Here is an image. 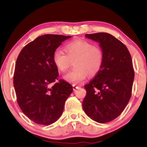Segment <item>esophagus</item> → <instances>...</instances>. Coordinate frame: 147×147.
<instances>
[{"instance_id":"esophagus-1","label":"esophagus","mask_w":147,"mask_h":147,"mask_svg":"<svg viewBox=\"0 0 147 147\" xmlns=\"http://www.w3.org/2000/svg\"><path fill=\"white\" fill-rule=\"evenodd\" d=\"M80 88V86H77V85H75V84H74L73 85V90H74V91H76V90H78Z\"/></svg>"}]
</instances>
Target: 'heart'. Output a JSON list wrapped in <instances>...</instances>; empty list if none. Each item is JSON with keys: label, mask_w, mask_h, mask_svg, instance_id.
<instances>
[{"label": "heart", "mask_w": 147, "mask_h": 147, "mask_svg": "<svg viewBox=\"0 0 147 147\" xmlns=\"http://www.w3.org/2000/svg\"><path fill=\"white\" fill-rule=\"evenodd\" d=\"M66 54L61 50L56 49L53 55V61L61 72L69 67L74 59L75 69L64 76V80L74 84L83 82L90 75H95L101 69L104 61V52L101 47L94 45L89 41L76 39L65 46Z\"/></svg>", "instance_id": "obj_1"}]
</instances>
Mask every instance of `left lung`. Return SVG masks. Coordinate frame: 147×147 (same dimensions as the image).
<instances>
[{
	"instance_id": "8db88e82",
	"label": "left lung",
	"mask_w": 147,
	"mask_h": 147,
	"mask_svg": "<svg viewBox=\"0 0 147 147\" xmlns=\"http://www.w3.org/2000/svg\"><path fill=\"white\" fill-rule=\"evenodd\" d=\"M85 37L99 43L104 61L95 78L84 86L86 96L82 106L91 119L106 123L120 115L131 97L134 78L131 55L127 47L109 33Z\"/></svg>"
}]
</instances>
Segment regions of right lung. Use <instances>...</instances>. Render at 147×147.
I'll use <instances>...</instances> for the list:
<instances>
[{"label": "right lung", "mask_w": 147, "mask_h": 147, "mask_svg": "<svg viewBox=\"0 0 147 147\" xmlns=\"http://www.w3.org/2000/svg\"><path fill=\"white\" fill-rule=\"evenodd\" d=\"M71 36L46 34L23 48L18 56L13 84L17 103L35 123L48 126L59 119L65 100L73 92L70 84L57 80L58 69L53 61L54 51Z\"/></svg>", "instance_id": "obj_1"}]
</instances>
